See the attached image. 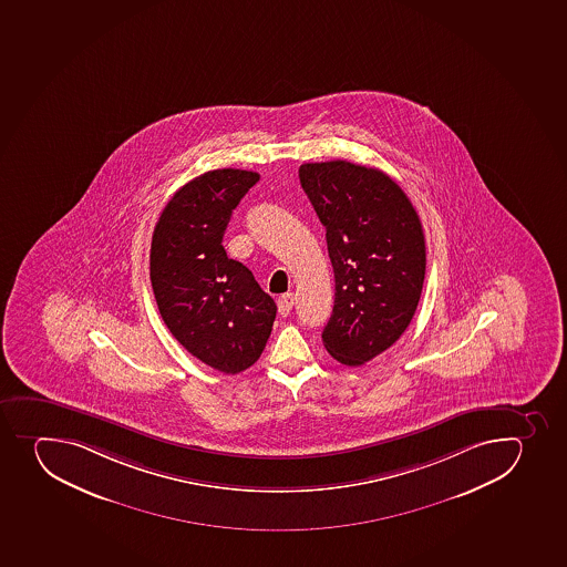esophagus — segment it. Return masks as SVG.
Returning a JSON list of instances; mask_svg holds the SVG:
<instances>
[{"label": "esophagus", "instance_id": "1", "mask_svg": "<svg viewBox=\"0 0 567 567\" xmlns=\"http://www.w3.org/2000/svg\"><path fill=\"white\" fill-rule=\"evenodd\" d=\"M291 307H293V293H285V296L277 299V310H279L282 318L290 313Z\"/></svg>", "mask_w": 567, "mask_h": 567}]
</instances>
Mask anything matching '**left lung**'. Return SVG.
Wrapping results in <instances>:
<instances>
[{
  "label": "left lung",
  "instance_id": "left-lung-1",
  "mask_svg": "<svg viewBox=\"0 0 567 567\" xmlns=\"http://www.w3.org/2000/svg\"><path fill=\"white\" fill-rule=\"evenodd\" d=\"M301 187L327 229L334 308L323 346L343 365L388 351L415 316L426 276L421 218L388 174L357 163H305Z\"/></svg>",
  "mask_w": 567,
  "mask_h": 567
}]
</instances>
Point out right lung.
Here are the masks:
<instances>
[{
	"label": "right lung",
	"instance_id": "1",
	"mask_svg": "<svg viewBox=\"0 0 567 567\" xmlns=\"http://www.w3.org/2000/svg\"><path fill=\"white\" fill-rule=\"evenodd\" d=\"M259 178L216 168L190 179L152 235V290L163 321L193 357L226 374L259 360L276 321L274 299L221 246L233 209Z\"/></svg>",
	"mask_w": 567,
	"mask_h": 567
}]
</instances>
